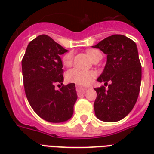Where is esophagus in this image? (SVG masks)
I'll use <instances>...</instances> for the list:
<instances>
[{"instance_id":"obj_1","label":"esophagus","mask_w":154,"mask_h":154,"mask_svg":"<svg viewBox=\"0 0 154 154\" xmlns=\"http://www.w3.org/2000/svg\"><path fill=\"white\" fill-rule=\"evenodd\" d=\"M87 89H88V88L79 87V86H77V87H76V90H77V94H84L87 91Z\"/></svg>"}]
</instances>
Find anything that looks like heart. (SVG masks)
I'll list each match as a JSON object with an SVG mask.
<instances>
[{
  "instance_id": "1",
  "label": "heart",
  "mask_w": 154,
  "mask_h": 154,
  "mask_svg": "<svg viewBox=\"0 0 154 154\" xmlns=\"http://www.w3.org/2000/svg\"><path fill=\"white\" fill-rule=\"evenodd\" d=\"M87 54L89 57L93 59L97 57L98 54H100V52L97 49H88L87 50ZM73 62V52H67L62 57V63L65 67H70ZM95 73L92 71L82 70L79 68H72L67 72L66 79L67 82L72 83H76L77 85L86 86L91 83V82L93 79Z\"/></svg>"
}]
</instances>
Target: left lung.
Returning <instances> with one entry per match:
<instances>
[{
  "mask_svg": "<svg viewBox=\"0 0 154 154\" xmlns=\"http://www.w3.org/2000/svg\"><path fill=\"white\" fill-rule=\"evenodd\" d=\"M93 47L107 55L105 69L97 81L105 82V85L112 82L107 90L104 86L95 88V114L102 121H119L132 110L139 97L142 70L137 46L125 35H113Z\"/></svg>",
  "mask_w": 154,
  "mask_h": 154,
  "instance_id": "8db88e82",
  "label": "left lung"
}]
</instances>
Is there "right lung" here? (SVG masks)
<instances>
[{
    "mask_svg": "<svg viewBox=\"0 0 154 154\" xmlns=\"http://www.w3.org/2000/svg\"><path fill=\"white\" fill-rule=\"evenodd\" d=\"M66 52L67 49L49 36L42 35L29 42L22 58L27 100L35 113L48 122L60 123L70 119L77 99L74 83L55 90L56 85L63 82L60 56Z\"/></svg>",
    "mask_w": 154,
    "mask_h": 154,
    "instance_id": "add662e5",
    "label": "right lung"
}]
</instances>
